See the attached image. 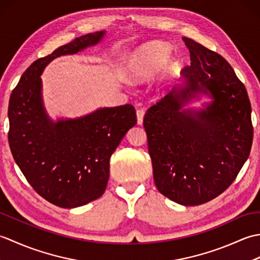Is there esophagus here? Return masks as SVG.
Wrapping results in <instances>:
<instances>
[{
	"label": "esophagus",
	"instance_id": "obj_1",
	"mask_svg": "<svg viewBox=\"0 0 260 260\" xmlns=\"http://www.w3.org/2000/svg\"><path fill=\"white\" fill-rule=\"evenodd\" d=\"M144 109H137L136 110V116H137V124L142 125L143 124V118H144Z\"/></svg>",
	"mask_w": 260,
	"mask_h": 260
}]
</instances>
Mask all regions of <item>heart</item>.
<instances>
[{
	"label": "heart",
	"mask_w": 260,
	"mask_h": 260,
	"mask_svg": "<svg viewBox=\"0 0 260 260\" xmlns=\"http://www.w3.org/2000/svg\"><path fill=\"white\" fill-rule=\"evenodd\" d=\"M170 47L161 41H150L136 47L127 54L124 74L129 81L146 82L162 70V87H170L181 71L178 58L169 57Z\"/></svg>",
	"instance_id": "obj_1"
}]
</instances>
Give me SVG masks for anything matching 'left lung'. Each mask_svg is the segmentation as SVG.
I'll use <instances>...</instances> for the list:
<instances>
[{
  "label": "left lung",
  "instance_id": "8db88e82",
  "mask_svg": "<svg viewBox=\"0 0 260 260\" xmlns=\"http://www.w3.org/2000/svg\"><path fill=\"white\" fill-rule=\"evenodd\" d=\"M191 66L183 82L144 116L154 182L182 206L206 203L227 189L249 156L253 129L246 87L227 60L183 38ZM202 95L200 109L189 108Z\"/></svg>",
  "mask_w": 260,
  "mask_h": 260
}]
</instances>
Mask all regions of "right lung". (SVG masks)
Returning a JSON list of instances; mask_svg holds the SVG:
<instances>
[{
	"instance_id": "1",
	"label": "right lung",
	"mask_w": 260,
	"mask_h": 260,
	"mask_svg": "<svg viewBox=\"0 0 260 260\" xmlns=\"http://www.w3.org/2000/svg\"><path fill=\"white\" fill-rule=\"evenodd\" d=\"M105 35V30L88 33L36 60L10 97L9 144L14 161L33 189L60 208L85 206L104 194L110 156L137 121L129 104L57 120L43 104L41 75L47 66L97 46Z\"/></svg>"
}]
</instances>
